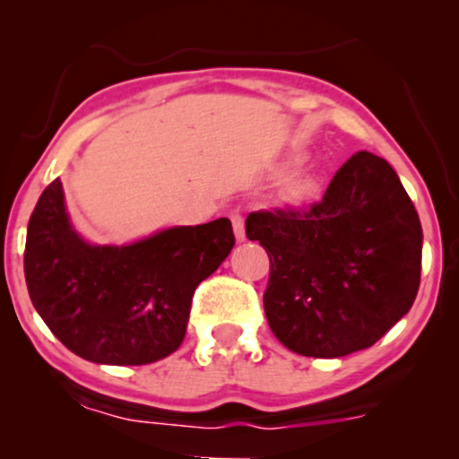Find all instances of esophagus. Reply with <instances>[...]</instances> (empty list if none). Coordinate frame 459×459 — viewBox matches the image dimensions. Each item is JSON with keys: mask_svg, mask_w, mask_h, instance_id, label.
<instances>
[{"mask_svg": "<svg viewBox=\"0 0 459 459\" xmlns=\"http://www.w3.org/2000/svg\"><path fill=\"white\" fill-rule=\"evenodd\" d=\"M230 219H231V225H234L236 240L238 242L247 240V234H244V217H242V212L240 211H231L230 212Z\"/></svg>", "mask_w": 459, "mask_h": 459, "instance_id": "obj_1", "label": "esophagus"}]
</instances>
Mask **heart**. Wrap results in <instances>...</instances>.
<instances>
[{
	"label": "heart",
	"instance_id": "heart-1",
	"mask_svg": "<svg viewBox=\"0 0 459 459\" xmlns=\"http://www.w3.org/2000/svg\"><path fill=\"white\" fill-rule=\"evenodd\" d=\"M317 178L311 173H294L281 181L280 200L288 206H303L317 194Z\"/></svg>",
	"mask_w": 459,
	"mask_h": 459
}]
</instances>
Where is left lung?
<instances>
[{
	"label": "left lung",
	"mask_w": 459,
	"mask_h": 459,
	"mask_svg": "<svg viewBox=\"0 0 459 459\" xmlns=\"http://www.w3.org/2000/svg\"><path fill=\"white\" fill-rule=\"evenodd\" d=\"M247 238L272 265L269 328L299 355L332 359L372 347L416 300L422 225L393 167L366 150L317 203L250 212Z\"/></svg>",
	"instance_id": "8db88e82"
}]
</instances>
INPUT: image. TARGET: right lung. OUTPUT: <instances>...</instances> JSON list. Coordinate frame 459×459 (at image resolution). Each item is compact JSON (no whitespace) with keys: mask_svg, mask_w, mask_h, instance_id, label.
Instances as JSON below:
<instances>
[{"mask_svg":"<svg viewBox=\"0 0 459 459\" xmlns=\"http://www.w3.org/2000/svg\"><path fill=\"white\" fill-rule=\"evenodd\" d=\"M234 244L230 219L221 217L129 247H91L73 230L54 179L29 219L24 278L37 313L74 355L143 366L179 349L194 290Z\"/></svg>","mask_w":459,"mask_h":459,"instance_id":"obj_1","label":"right lung"}]
</instances>
